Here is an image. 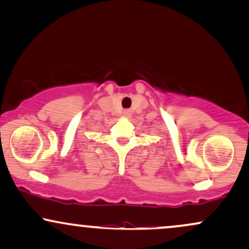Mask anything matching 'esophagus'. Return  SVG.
Listing matches in <instances>:
<instances>
[{
  "mask_svg": "<svg viewBox=\"0 0 249 249\" xmlns=\"http://www.w3.org/2000/svg\"><path fill=\"white\" fill-rule=\"evenodd\" d=\"M131 115H132V111H131V110H124V111H123V116H124L125 118H128V117H131Z\"/></svg>",
  "mask_w": 249,
  "mask_h": 249,
  "instance_id": "obj_1",
  "label": "esophagus"
}]
</instances>
